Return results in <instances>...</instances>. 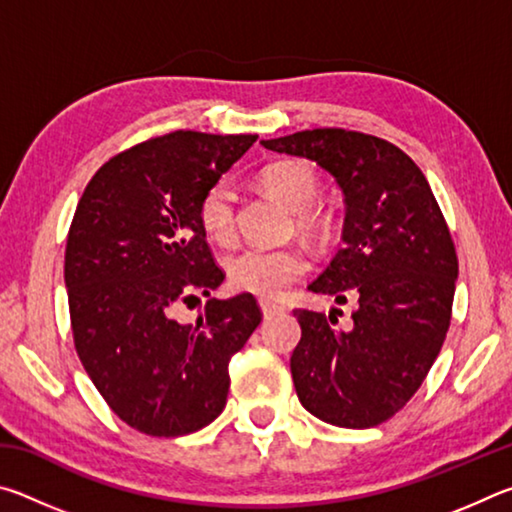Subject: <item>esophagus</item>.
<instances>
[{
	"label": "esophagus",
	"mask_w": 512,
	"mask_h": 512,
	"mask_svg": "<svg viewBox=\"0 0 512 512\" xmlns=\"http://www.w3.org/2000/svg\"><path fill=\"white\" fill-rule=\"evenodd\" d=\"M259 307H262L264 318H273V316L282 314V311H284V307L275 305V302H271V300H259Z\"/></svg>",
	"instance_id": "esophagus-1"
}]
</instances>
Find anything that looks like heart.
Instances as JSON below:
<instances>
[{
	"label": "heart",
	"instance_id": "1",
	"mask_svg": "<svg viewBox=\"0 0 512 512\" xmlns=\"http://www.w3.org/2000/svg\"><path fill=\"white\" fill-rule=\"evenodd\" d=\"M259 183L277 201L284 203L296 216L298 230L311 237L325 235L329 214L314 203L320 196L318 173L300 160L268 164L259 173ZM198 223L205 237L216 244H228L235 235V189L228 180H216L198 201ZM309 259L305 250L289 248H244L228 259V277L237 291L253 293L259 298H280L293 282L307 273Z\"/></svg>",
	"mask_w": 512,
	"mask_h": 512
}]
</instances>
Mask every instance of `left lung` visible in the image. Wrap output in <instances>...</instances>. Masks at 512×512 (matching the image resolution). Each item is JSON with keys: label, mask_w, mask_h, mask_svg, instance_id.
Here are the masks:
<instances>
[{"label": "left lung", "mask_w": 512, "mask_h": 512, "mask_svg": "<svg viewBox=\"0 0 512 512\" xmlns=\"http://www.w3.org/2000/svg\"><path fill=\"white\" fill-rule=\"evenodd\" d=\"M262 144L314 160L345 194V246L309 289L352 300V323L336 327L341 309L293 311L298 400L336 427H377L404 409L445 343L458 277L445 216L418 164L381 137L314 128Z\"/></svg>", "instance_id": "8db88e82"}]
</instances>
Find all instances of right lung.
<instances>
[{
    "instance_id": "right-lung-1",
    "label": "right lung",
    "mask_w": 512,
    "mask_h": 512,
    "mask_svg": "<svg viewBox=\"0 0 512 512\" xmlns=\"http://www.w3.org/2000/svg\"><path fill=\"white\" fill-rule=\"evenodd\" d=\"M257 135L173 131L117 153L76 205L65 248L74 348L128 427L173 438L219 418L228 363L262 309L250 293L210 298L223 268L198 223V201ZM203 292L196 324L175 311Z\"/></svg>"
}]
</instances>
